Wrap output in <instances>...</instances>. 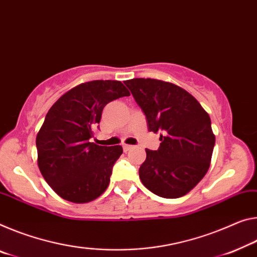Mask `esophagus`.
Wrapping results in <instances>:
<instances>
[{
  "label": "esophagus",
  "instance_id": "34e87169",
  "mask_svg": "<svg viewBox=\"0 0 257 257\" xmlns=\"http://www.w3.org/2000/svg\"><path fill=\"white\" fill-rule=\"evenodd\" d=\"M122 148H123V151H124V152H128V151L132 150V149L134 148V146H133V145H127V144H124L123 146H122Z\"/></svg>",
  "mask_w": 257,
  "mask_h": 257
}]
</instances>
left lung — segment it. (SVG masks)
Returning a JSON list of instances; mask_svg holds the SVG:
<instances>
[{
	"mask_svg": "<svg viewBox=\"0 0 257 257\" xmlns=\"http://www.w3.org/2000/svg\"><path fill=\"white\" fill-rule=\"evenodd\" d=\"M146 116L148 129L160 133L157 151L146 149L140 178L159 197L180 198L207 174L215 145L210 117L178 85L156 79L124 81Z\"/></svg>",
	"mask_w": 257,
	"mask_h": 257,
	"instance_id": "8db88e82",
	"label": "left lung"
}]
</instances>
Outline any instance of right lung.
I'll list each match as a JSON object with an SVG mask.
<instances>
[{
  "mask_svg": "<svg viewBox=\"0 0 257 257\" xmlns=\"http://www.w3.org/2000/svg\"><path fill=\"white\" fill-rule=\"evenodd\" d=\"M120 81L81 83L60 97L36 136L38 165L55 192L75 203L95 200L107 189L120 145L91 143L101 112L109 101L129 96Z\"/></svg>",
  "mask_w": 257,
  "mask_h": 257,
  "instance_id": "right-lung-1",
  "label": "right lung"
}]
</instances>
